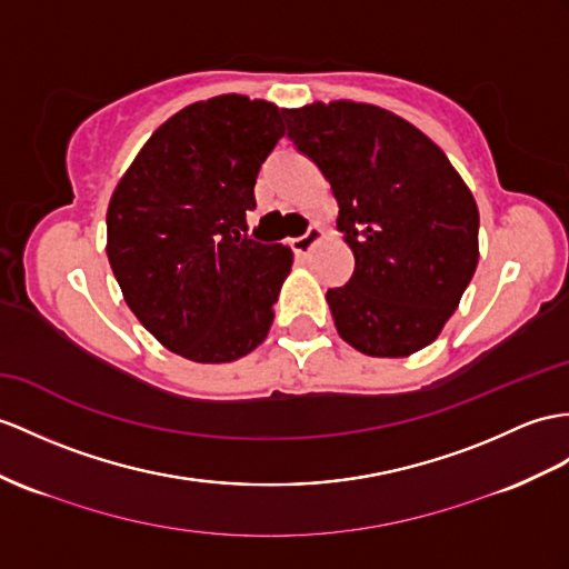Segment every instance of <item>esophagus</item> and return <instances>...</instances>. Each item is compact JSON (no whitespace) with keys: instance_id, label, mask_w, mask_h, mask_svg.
Instances as JSON below:
<instances>
[{"instance_id":"esophagus-1","label":"esophagus","mask_w":569,"mask_h":569,"mask_svg":"<svg viewBox=\"0 0 569 569\" xmlns=\"http://www.w3.org/2000/svg\"><path fill=\"white\" fill-rule=\"evenodd\" d=\"M321 241H323V229L311 227L307 233H303V237L292 239V248H295L297 256H307V253L311 251V248H313L316 243H321Z\"/></svg>"}]
</instances>
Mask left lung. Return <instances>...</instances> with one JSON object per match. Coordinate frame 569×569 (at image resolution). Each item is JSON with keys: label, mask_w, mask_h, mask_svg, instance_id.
Masks as SVG:
<instances>
[{"label": "left lung", "mask_w": 569, "mask_h": 569, "mask_svg": "<svg viewBox=\"0 0 569 569\" xmlns=\"http://www.w3.org/2000/svg\"><path fill=\"white\" fill-rule=\"evenodd\" d=\"M284 118L330 183L355 256L350 282L326 295L338 336L369 357L420 352L478 268L473 192L422 130L381 106L313 101Z\"/></svg>", "instance_id": "obj_1"}]
</instances>
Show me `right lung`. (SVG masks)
Returning <instances> with one entry per match:
<instances>
[{
  "label": "right lung",
  "mask_w": 569,
  "mask_h": 569,
  "mask_svg": "<svg viewBox=\"0 0 569 569\" xmlns=\"http://www.w3.org/2000/svg\"><path fill=\"white\" fill-rule=\"evenodd\" d=\"M284 110L221 93L178 110L110 196L106 253L122 299L166 350L237 362L268 338L292 248L243 237Z\"/></svg>",
  "instance_id": "add662e5"
}]
</instances>
